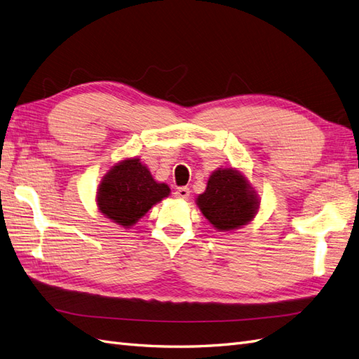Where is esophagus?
I'll list each match as a JSON object with an SVG mask.
<instances>
[{"label": "esophagus", "mask_w": 359, "mask_h": 359, "mask_svg": "<svg viewBox=\"0 0 359 359\" xmlns=\"http://www.w3.org/2000/svg\"><path fill=\"white\" fill-rule=\"evenodd\" d=\"M190 196V190L189 187H178L175 191V198L178 199H187Z\"/></svg>", "instance_id": "34e87169"}]
</instances>
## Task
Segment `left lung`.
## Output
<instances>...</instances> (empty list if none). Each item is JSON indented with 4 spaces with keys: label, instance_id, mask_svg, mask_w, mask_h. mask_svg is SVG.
Masks as SVG:
<instances>
[{
    "label": "left lung",
    "instance_id": "obj_1",
    "mask_svg": "<svg viewBox=\"0 0 359 359\" xmlns=\"http://www.w3.org/2000/svg\"><path fill=\"white\" fill-rule=\"evenodd\" d=\"M196 205L217 231H234L248 225L259 208V198L248 178L234 168H219L210 175Z\"/></svg>",
    "mask_w": 359,
    "mask_h": 359
}]
</instances>
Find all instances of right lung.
I'll return each instance as SVG.
<instances>
[{
	"instance_id": "right-lung-1",
	"label": "right lung",
	"mask_w": 359,
	"mask_h": 359,
	"mask_svg": "<svg viewBox=\"0 0 359 359\" xmlns=\"http://www.w3.org/2000/svg\"><path fill=\"white\" fill-rule=\"evenodd\" d=\"M170 195L168 184L152 178L140 158H125L105 173L96 189V205L114 224L128 229Z\"/></svg>"
}]
</instances>
